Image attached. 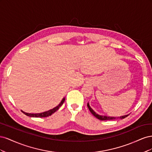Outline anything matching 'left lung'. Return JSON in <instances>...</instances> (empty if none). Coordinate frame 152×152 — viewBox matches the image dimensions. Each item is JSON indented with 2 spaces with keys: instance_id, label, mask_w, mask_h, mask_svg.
<instances>
[{
  "instance_id": "left-lung-1",
  "label": "left lung",
  "mask_w": 152,
  "mask_h": 152,
  "mask_svg": "<svg viewBox=\"0 0 152 152\" xmlns=\"http://www.w3.org/2000/svg\"><path fill=\"white\" fill-rule=\"evenodd\" d=\"M87 107H88V108L89 109L91 113L93 114L95 117L98 118L99 120H101V121H112V120H115V119H118V118L123 119L124 118L127 117L129 115H123V116L118 117H109V116H106V115H99L96 112H95L94 110L92 109V108L90 107L89 103H87Z\"/></svg>"
}]
</instances>
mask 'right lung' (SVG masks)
Listing matches in <instances>:
<instances>
[{
    "instance_id": "add662e5",
    "label": "right lung",
    "mask_w": 152,
    "mask_h": 152,
    "mask_svg": "<svg viewBox=\"0 0 152 152\" xmlns=\"http://www.w3.org/2000/svg\"><path fill=\"white\" fill-rule=\"evenodd\" d=\"M65 98H63V99L61 100V102H60V103H59L58 106H56V107H54V108L50 109V110H48V111L44 112L39 113H30L25 112L23 111V110H21V112L23 113L25 115H26L28 116V117H40V118H42V117H47L48 116L51 115L53 113H54L55 112H56L57 110L59 109V108L63 104L64 102H65Z\"/></svg>"
}]
</instances>
